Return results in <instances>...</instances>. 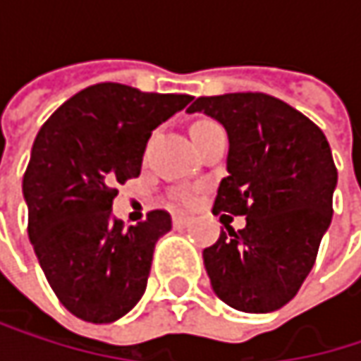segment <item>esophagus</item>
Masks as SVG:
<instances>
[{"label":"esophagus","instance_id":"esophagus-1","mask_svg":"<svg viewBox=\"0 0 361 361\" xmlns=\"http://www.w3.org/2000/svg\"><path fill=\"white\" fill-rule=\"evenodd\" d=\"M192 224V217H188V215H176L173 217V226H190Z\"/></svg>","mask_w":361,"mask_h":361}]
</instances>
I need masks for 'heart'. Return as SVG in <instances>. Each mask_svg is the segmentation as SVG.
<instances>
[{
	"label": "heart",
	"mask_w": 361,
	"mask_h": 361,
	"mask_svg": "<svg viewBox=\"0 0 361 361\" xmlns=\"http://www.w3.org/2000/svg\"><path fill=\"white\" fill-rule=\"evenodd\" d=\"M211 125H217V123H215V121H209V118H200V121H196V123L192 125V131H200V129H207V127H211ZM181 198H188V194L181 192Z\"/></svg>",
	"instance_id": "heart-1"
}]
</instances>
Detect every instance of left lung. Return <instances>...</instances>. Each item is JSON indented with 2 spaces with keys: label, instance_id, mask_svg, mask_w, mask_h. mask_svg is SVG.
Segmentation results:
<instances>
[{
  "label": "left lung",
  "instance_id": "left-lung-1",
  "mask_svg": "<svg viewBox=\"0 0 361 361\" xmlns=\"http://www.w3.org/2000/svg\"><path fill=\"white\" fill-rule=\"evenodd\" d=\"M188 110L217 118L230 137L213 215H247L243 230L228 226L202 251L211 286L238 312H274L301 288L332 219L328 140L303 112L261 92L200 96Z\"/></svg>",
  "mask_w": 361,
  "mask_h": 361
}]
</instances>
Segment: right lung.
Segmentation results:
<instances>
[{
	"label": "right lung",
	"mask_w": 361,
	"mask_h": 361,
	"mask_svg": "<svg viewBox=\"0 0 361 361\" xmlns=\"http://www.w3.org/2000/svg\"><path fill=\"white\" fill-rule=\"evenodd\" d=\"M192 96L96 83L39 129L23 178L29 238L58 301L94 324L114 322L144 295L157 240L171 215L154 209L125 230L116 185L142 171L146 144Z\"/></svg>",
	"instance_id": "add662e5"
}]
</instances>
